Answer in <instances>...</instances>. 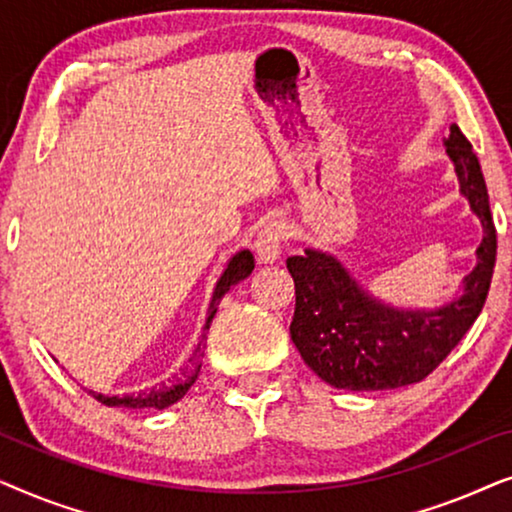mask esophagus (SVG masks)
<instances>
[{
	"label": "esophagus",
	"instance_id": "esophagus-1",
	"mask_svg": "<svg viewBox=\"0 0 512 512\" xmlns=\"http://www.w3.org/2000/svg\"><path fill=\"white\" fill-rule=\"evenodd\" d=\"M286 223L282 221H270L265 223L261 228V233H258L256 242H254V249H256V256L261 263H275L279 254H282V247L286 242Z\"/></svg>",
	"mask_w": 512,
	"mask_h": 512
}]
</instances>
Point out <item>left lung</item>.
Instances as JSON below:
<instances>
[{"mask_svg": "<svg viewBox=\"0 0 512 512\" xmlns=\"http://www.w3.org/2000/svg\"><path fill=\"white\" fill-rule=\"evenodd\" d=\"M459 191L482 223V242L459 298L436 310H401L368 293L338 258L319 249L286 258L296 284L291 340L335 389L382 391L422 382L459 345L482 312L496 263V228L478 156L457 125L445 139Z\"/></svg>", "mask_w": 512, "mask_h": 512, "instance_id": "1", "label": "left lung"}]
</instances>
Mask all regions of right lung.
Listing matches in <instances>:
<instances>
[{
    "instance_id": "obj_1",
    "label": "right lung",
    "mask_w": 512,
    "mask_h": 512,
    "mask_svg": "<svg viewBox=\"0 0 512 512\" xmlns=\"http://www.w3.org/2000/svg\"><path fill=\"white\" fill-rule=\"evenodd\" d=\"M251 270H254V254H251L249 249L237 251V254L230 258L228 268L223 270V275L219 277V282H216V286H214L212 303H209V310H207L205 331H209V324H212L216 307H219L221 298L230 291V286H235L237 282H242V279H247L251 275ZM202 349H205V333H202V340H200L198 349H195L193 359H188V361H191V366H188L186 370H181V375H174L172 382H160V384H156V387L139 391V394L104 396V394H95V391H88V394L97 398V401H100L102 405H109V408L165 410L177 401H181V398L186 396V391L193 387V382L198 380V373H200V366H202V356H205Z\"/></svg>"
}]
</instances>
